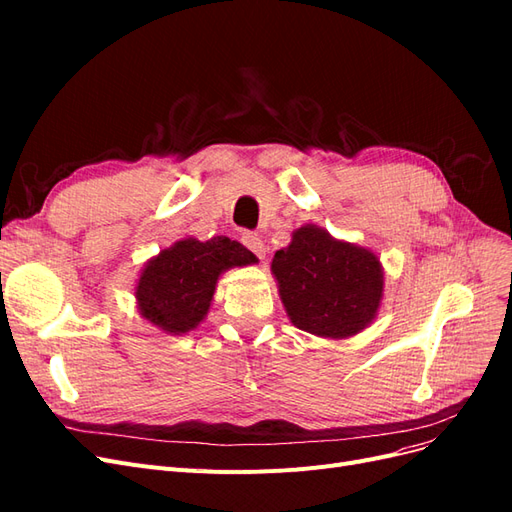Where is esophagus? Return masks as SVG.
Wrapping results in <instances>:
<instances>
[{
    "instance_id": "1",
    "label": "esophagus",
    "mask_w": 512,
    "mask_h": 512,
    "mask_svg": "<svg viewBox=\"0 0 512 512\" xmlns=\"http://www.w3.org/2000/svg\"><path fill=\"white\" fill-rule=\"evenodd\" d=\"M241 241H243V245L247 247V250L254 252L258 258H265L267 247H265V243H262V239L256 235V232H245V235L241 237Z\"/></svg>"
}]
</instances>
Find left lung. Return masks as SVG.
I'll list each match as a JSON object with an SVG mask.
<instances>
[{"mask_svg": "<svg viewBox=\"0 0 512 512\" xmlns=\"http://www.w3.org/2000/svg\"><path fill=\"white\" fill-rule=\"evenodd\" d=\"M294 327L320 337L359 333L376 316L382 269L376 254L303 226L271 265Z\"/></svg>", "mask_w": 512, "mask_h": 512, "instance_id": "left-lung-1", "label": "left lung"}]
</instances>
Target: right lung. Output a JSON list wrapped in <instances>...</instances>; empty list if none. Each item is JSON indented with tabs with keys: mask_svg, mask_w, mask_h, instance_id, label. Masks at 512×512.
Returning <instances> with one entry per match:
<instances>
[{
	"mask_svg": "<svg viewBox=\"0 0 512 512\" xmlns=\"http://www.w3.org/2000/svg\"><path fill=\"white\" fill-rule=\"evenodd\" d=\"M256 256L228 237L183 239L149 260L136 286L143 316L168 333H188L205 318L224 269L245 267Z\"/></svg>",
	"mask_w": 512,
	"mask_h": 512,
	"instance_id": "add662e5",
	"label": "right lung"
}]
</instances>
